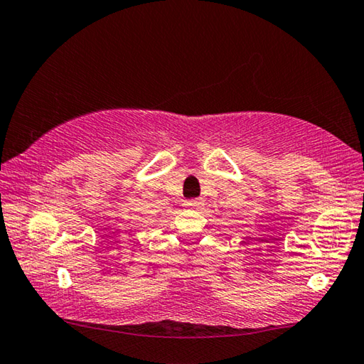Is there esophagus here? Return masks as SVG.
Listing matches in <instances>:
<instances>
[{"label": "esophagus", "instance_id": "34e87169", "mask_svg": "<svg viewBox=\"0 0 364 364\" xmlns=\"http://www.w3.org/2000/svg\"><path fill=\"white\" fill-rule=\"evenodd\" d=\"M200 205H202L200 199H194V200H188L186 203H184V207H186V208H199Z\"/></svg>", "mask_w": 364, "mask_h": 364}]
</instances>
